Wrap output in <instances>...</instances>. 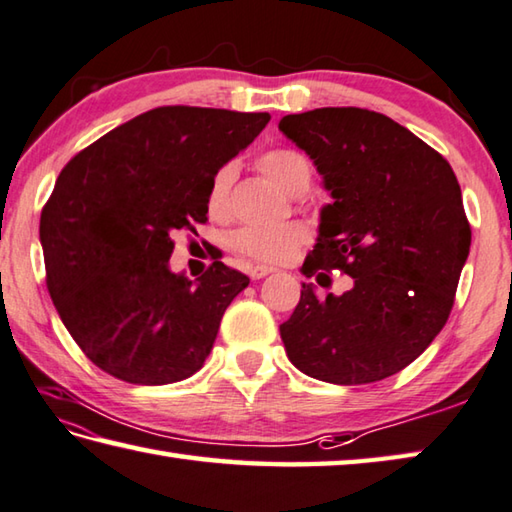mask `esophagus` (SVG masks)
<instances>
[{
  "instance_id": "obj_1",
  "label": "esophagus",
  "mask_w": 512,
  "mask_h": 512,
  "mask_svg": "<svg viewBox=\"0 0 512 512\" xmlns=\"http://www.w3.org/2000/svg\"><path fill=\"white\" fill-rule=\"evenodd\" d=\"M273 273V268L271 266H253L250 268V280H262V277H266V275H271Z\"/></svg>"
}]
</instances>
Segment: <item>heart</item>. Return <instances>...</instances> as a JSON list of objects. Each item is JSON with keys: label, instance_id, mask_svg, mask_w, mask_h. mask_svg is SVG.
<instances>
[{"label": "heart", "instance_id": "obj_1", "mask_svg": "<svg viewBox=\"0 0 512 512\" xmlns=\"http://www.w3.org/2000/svg\"><path fill=\"white\" fill-rule=\"evenodd\" d=\"M257 170L268 181L291 197L309 190L313 172L311 163L295 150H268L257 159ZM235 165H221L208 185V210L212 217H226L230 208V188L235 183ZM306 241V230L297 224L286 226H248L232 237L237 253L259 264H284Z\"/></svg>", "mask_w": 512, "mask_h": 512}]
</instances>
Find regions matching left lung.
I'll return each instance as SVG.
<instances>
[{
  "instance_id": "1",
  "label": "left lung",
  "mask_w": 512,
  "mask_h": 512,
  "mask_svg": "<svg viewBox=\"0 0 512 512\" xmlns=\"http://www.w3.org/2000/svg\"><path fill=\"white\" fill-rule=\"evenodd\" d=\"M333 201L302 273H347V293L302 284L282 327L288 360L333 385L394 376L439 336L470 253V224L450 163L392 118L322 107L280 120Z\"/></svg>"
}]
</instances>
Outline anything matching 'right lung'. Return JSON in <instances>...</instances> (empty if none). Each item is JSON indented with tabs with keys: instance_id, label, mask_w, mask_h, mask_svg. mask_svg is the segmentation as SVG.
I'll return each instance as SVG.
<instances>
[{
	"instance_id": "1",
	"label": "right lung",
	"mask_w": 512,
	"mask_h": 512,
	"mask_svg": "<svg viewBox=\"0 0 512 512\" xmlns=\"http://www.w3.org/2000/svg\"><path fill=\"white\" fill-rule=\"evenodd\" d=\"M271 116L156 107L64 165L42 208L46 288L96 367L134 385L199 371L248 277L212 262L197 280L170 271L176 232L208 221L212 174Z\"/></svg>"
}]
</instances>
